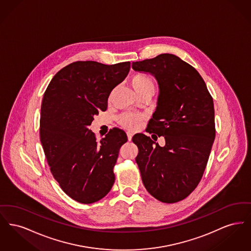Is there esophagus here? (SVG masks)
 <instances>
[{
	"instance_id": "34e87169",
	"label": "esophagus",
	"mask_w": 251,
	"mask_h": 251,
	"mask_svg": "<svg viewBox=\"0 0 251 251\" xmlns=\"http://www.w3.org/2000/svg\"><path fill=\"white\" fill-rule=\"evenodd\" d=\"M127 136H128V140L131 141V138H132V133L130 132V131H128V132H127Z\"/></svg>"
}]
</instances>
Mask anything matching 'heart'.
Segmentation results:
<instances>
[{
  "label": "heart",
  "mask_w": 251,
  "mask_h": 251,
  "mask_svg": "<svg viewBox=\"0 0 251 251\" xmlns=\"http://www.w3.org/2000/svg\"><path fill=\"white\" fill-rule=\"evenodd\" d=\"M130 84L133 90L139 95L140 93H143L145 91H151L154 92L155 84L154 81L151 76L145 73H137L133 75L130 80ZM144 120L143 115L139 114H131L127 113L123 114L119 118V123L125 129L134 131L136 130L140 123Z\"/></svg>",
  "instance_id": "heart-1"
}]
</instances>
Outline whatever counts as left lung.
<instances>
[{"label":"left lung","instance_id":"obj_1","mask_svg":"<svg viewBox=\"0 0 251 251\" xmlns=\"http://www.w3.org/2000/svg\"><path fill=\"white\" fill-rule=\"evenodd\" d=\"M131 68L158 82L157 107L146 131L166 140L160 147L143 133L133 135L142 181L156 200L178 202L195 190L207 166L215 137L213 98L197 70L174 54L132 62Z\"/></svg>","mask_w":251,"mask_h":251}]
</instances>
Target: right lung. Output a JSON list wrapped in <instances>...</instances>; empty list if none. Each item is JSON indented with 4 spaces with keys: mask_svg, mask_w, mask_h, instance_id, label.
<instances>
[{
    "mask_svg": "<svg viewBox=\"0 0 251 251\" xmlns=\"http://www.w3.org/2000/svg\"><path fill=\"white\" fill-rule=\"evenodd\" d=\"M130 68V62L77 61L53 76L43 96L41 145L53 178L78 202L101 200L115 182L113 169L127 134L113 128L98 142L88 127L99 112L106 111L108 97Z\"/></svg>",
    "mask_w": 251,
    "mask_h": 251,
    "instance_id": "add662e5",
    "label": "right lung"
}]
</instances>
